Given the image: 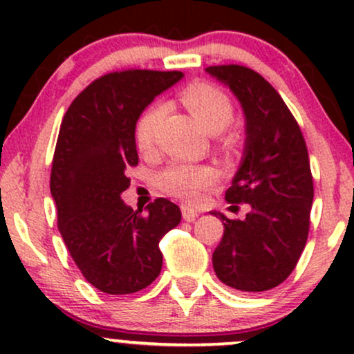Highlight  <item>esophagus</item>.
<instances>
[{"instance_id":"esophagus-1","label":"esophagus","mask_w":354,"mask_h":354,"mask_svg":"<svg viewBox=\"0 0 354 354\" xmlns=\"http://www.w3.org/2000/svg\"><path fill=\"white\" fill-rule=\"evenodd\" d=\"M181 213H183V219H185V221H194V219L198 218V211L196 209H193L191 208V206H188V205H181Z\"/></svg>"}]
</instances>
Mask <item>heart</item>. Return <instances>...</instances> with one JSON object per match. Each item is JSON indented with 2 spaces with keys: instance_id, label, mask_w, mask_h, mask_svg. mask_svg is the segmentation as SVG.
I'll return each mask as SVG.
<instances>
[{
  "instance_id": "b5f03b06",
  "label": "heart",
  "mask_w": 354,
  "mask_h": 354,
  "mask_svg": "<svg viewBox=\"0 0 354 354\" xmlns=\"http://www.w3.org/2000/svg\"><path fill=\"white\" fill-rule=\"evenodd\" d=\"M181 103L189 109L203 128L211 133L225 129L233 118V101L228 93L208 81H194L181 89ZM166 115L163 101H154L141 113L135 126V140L138 148L149 149L154 143L158 128ZM216 169L208 165L171 163L156 174V186L169 196L196 201L203 189L209 188L216 181Z\"/></svg>"
}]
</instances>
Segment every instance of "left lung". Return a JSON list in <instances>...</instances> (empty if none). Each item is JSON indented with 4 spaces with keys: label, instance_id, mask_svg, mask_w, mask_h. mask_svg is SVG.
<instances>
[{
    "label": "left lung",
    "instance_id": "1",
    "mask_svg": "<svg viewBox=\"0 0 354 354\" xmlns=\"http://www.w3.org/2000/svg\"><path fill=\"white\" fill-rule=\"evenodd\" d=\"M206 71L230 86L245 111V154L225 198L251 206L243 221L214 213L225 225L214 273L234 290L266 291L291 274L310 233L315 189L308 148L286 103L259 73L239 64Z\"/></svg>",
    "mask_w": 354,
    "mask_h": 354
}]
</instances>
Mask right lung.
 <instances>
[{"mask_svg":"<svg viewBox=\"0 0 354 354\" xmlns=\"http://www.w3.org/2000/svg\"><path fill=\"white\" fill-rule=\"evenodd\" d=\"M181 71L108 73L73 100L61 121L51 168L58 230L89 284L106 295L149 286L163 266L160 239L181 211L158 198L141 209L124 205L126 171L138 165L135 126L143 109L173 86Z\"/></svg>","mask_w":354,"mask_h":354,"instance_id":"add662e5","label":"right lung"}]
</instances>
